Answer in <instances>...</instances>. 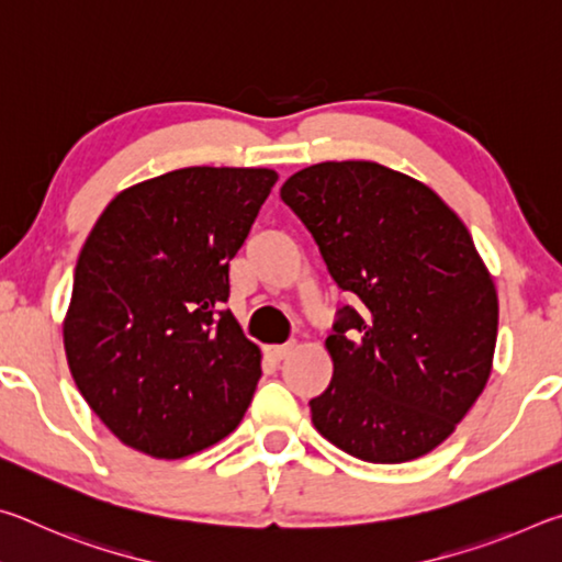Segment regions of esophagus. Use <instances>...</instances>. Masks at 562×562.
Wrapping results in <instances>:
<instances>
[{"label":"esophagus","instance_id":"esophagus-1","mask_svg":"<svg viewBox=\"0 0 562 562\" xmlns=\"http://www.w3.org/2000/svg\"><path fill=\"white\" fill-rule=\"evenodd\" d=\"M265 351H268V357H270L272 361H282V359L290 357L292 345H270Z\"/></svg>","mask_w":562,"mask_h":562}]
</instances>
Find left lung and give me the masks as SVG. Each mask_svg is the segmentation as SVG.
<instances>
[{
  "label": "left lung",
  "instance_id": "obj_1",
  "mask_svg": "<svg viewBox=\"0 0 562 562\" xmlns=\"http://www.w3.org/2000/svg\"><path fill=\"white\" fill-rule=\"evenodd\" d=\"M357 310L337 312L335 374L312 424L369 463L434 451L488 382L498 297L465 225L429 186L372 160H327L280 190Z\"/></svg>",
  "mask_w": 562,
  "mask_h": 562
}]
</instances>
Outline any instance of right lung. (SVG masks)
Listing matches in <instances>:
<instances>
[{
    "label": "right lung",
    "mask_w": 562,
    "mask_h": 562,
    "mask_svg": "<svg viewBox=\"0 0 562 562\" xmlns=\"http://www.w3.org/2000/svg\"><path fill=\"white\" fill-rule=\"evenodd\" d=\"M274 183L270 168L170 170L113 198L83 243L66 359L131 449L183 459L225 439L250 406L260 349L221 307Z\"/></svg>",
    "instance_id": "add662e5"
}]
</instances>
